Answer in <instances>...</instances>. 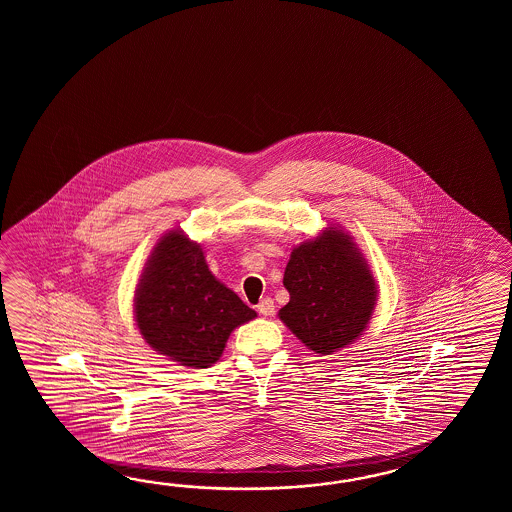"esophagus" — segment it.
<instances>
[{
	"label": "esophagus",
	"instance_id": "34e87169",
	"mask_svg": "<svg viewBox=\"0 0 512 512\" xmlns=\"http://www.w3.org/2000/svg\"><path fill=\"white\" fill-rule=\"evenodd\" d=\"M256 309H258V313L263 316H271L274 313V302H272V298H263L260 304L256 305Z\"/></svg>",
	"mask_w": 512,
	"mask_h": 512
}]
</instances>
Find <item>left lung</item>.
<instances>
[{
    "label": "left lung",
    "instance_id": "obj_1",
    "mask_svg": "<svg viewBox=\"0 0 512 512\" xmlns=\"http://www.w3.org/2000/svg\"><path fill=\"white\" fill-rule=\"evenodd\" d=\"M283 285L289 304L280 320L307 348L320 355L355 342L377 304V283L353 238L327 227L291 252Z\"/></svg>",
    "mask_w": 512,
    "mask_h": 512
}]
</instances>
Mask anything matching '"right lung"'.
<instances>
[{"label":"right lung","instance_id":"1","mask_svg":"<svg viewBox=\"0 0 512 512\" xmlns=\"http://www.w3.org/2000/svg\"><path fill=\"white\" fill-rule=\"evenodd\" d=\"M133 309L150 348L196 370L218 362L230 333L256 318L254 309L208 271L201 245L183 230H170L153 247Z\"/></svg>","mask_w":512,"mask_h":512}]
</instances>
